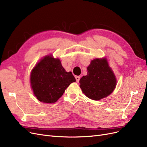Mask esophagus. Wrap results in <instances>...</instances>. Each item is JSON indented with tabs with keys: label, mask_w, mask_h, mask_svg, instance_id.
I'll list each match as a JSON object with an SVG mask.
<instances>
[{
	"label": "esophagus",
	"mask_w": 147,
	"mask_h": 147,
	"mask_svg": "<svg viewBox=\"0 0 147 147\" xmlns=\"http://www.w3.org/2000/svg\"><path fill=\"white\" fill-rule=\"evenodd\" d=\"M75 78H76V82H79L80 80V76H76Z\"/></svg>",
	"instance_id": "1"
}]
</instances>
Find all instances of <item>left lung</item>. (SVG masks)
<instances>
[{
    "label": "left lung",
    "mask_w": 147,
    "mask_h": 147,
    "mask_svg": "<svg viewBox=\"0 0 147 147\" xmlns=\"http://www.w3.org/2000/svg\"><path fill=\"white\" fill-rule=\"evenodd\" d=\"M80 87L86 96L99 100L113 91L117 80L106 59H94L87 67V74L80 79Z\"/></svg>",
    "instance_id": "left-lung-1"
}]
</instances>
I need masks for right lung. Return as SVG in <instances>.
<instances>
[{
    "mask_svg": "<svg viewBox=\"0 0 147 147\" xmlns=\"http://www.w3.org/2000/svg\"><path fill=\"white\" fill-rule=\"evenodd\" d=\"M76 79L71 72H67L58 59L46 56L37 63L30 74L32 88L41 102L54 103Z\"/></svg>",
    "mask_w": 147,
    "mask_h": 147,
    "instance_id": "right-lung-1",
    "label": "right lung"
}]
</instances>
